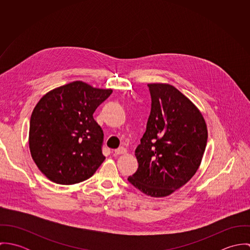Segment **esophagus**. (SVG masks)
Returning <instances> with one entry per match:
<instances>
[{"label":"esophagus","mask_w":250,"mask_h":250,"mask_svg":"<svg viewBox=\"0 0 250 250\" xmlns=\"http://www.w3.org/2000/svg\"><path fill=\"white\" fill-rule=\"evenodd\" d=\"M126 153H127V149L124 147H120V148L114 150L115 155H122V154H126Z\"/></svg>","instance_id":"34e87169"}]
</instances>
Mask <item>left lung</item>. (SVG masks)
<instances>
[{
  "mask_svg": "<svg viewBox=\"0 0 250 250\" xmlns=\"http://www.w3.org/2000/svg\"><path fill=\"white\" fill-rule=\"evenodd\" d=\"M151 112L141 144L139 163L128 181L144 194L166 197L186 185L198 170L208 129L200 109L169 83L147 84Z\"/></svg>",
  "mask_w": 250,
  "mask_h": 250,
  "instance_id": "left-lung-1",
  "label": "left lung"
}]
</instances>
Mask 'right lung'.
<instances>
[{
    "instance_id": "obj_1",
    "label": "right lung",
    "mask_w": 250,
    "mask_h": 250,
    "mask_svg": "<svg viewBox=\"0 0 250 250\" xmlns=\"http://www.w3.org/2000/svg\"><path fill=\"white\" fill-rule=\"evenodd\" d=\"M112 93L75 81L47 92L33 110L29 146L50 181L73 185L91 177L105 161L103 131L93 112Z\"/></svg>"
}]
</instances>
